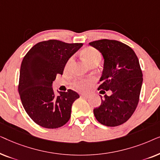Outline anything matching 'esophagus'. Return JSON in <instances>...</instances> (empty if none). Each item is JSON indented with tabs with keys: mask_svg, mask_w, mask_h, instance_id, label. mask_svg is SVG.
Listing matches in <instances>:
<instances>
[{
	"mask_svg": "<svg viewBox=\"0 0 160 160\" xmlns=\"http://www.w3.org/2000/svg\"><path fill=\"white\" fill-rule=\"evenodd\" d=\"M81 97L82 98H89V95H87V94H81Z\"/></svg>",
	"mask_w": 160,
	"mask_h": 160,
	"instance_id": "34e87169",
	"label": "esophagus"
}]
</instances>
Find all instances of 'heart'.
Segmentation results:
<instances>
[{
	"mask_svg": "<svg viewBox=\"0 0 160 160\" xmlns=\"http://www.w3.org/2000/svg\"><path fill=\"white\" fill-rule=\"evenodd\" d=\"M83 56H84L85 60H86L89 64H92V63L95 62V61H100V59H101V55H100V52L95 49H93V48H88V49H85L84 51L83 52ZM73 58L68 59L66 64H65V70L70 68L72 63H73ZM89 82V80L87 79L77 80L76 81L75 83H74V85H75L76 88L80 89V90H86L87 87H88Z\"/></svg>",
	"mask_w": 160,
	"mask_h": 160,
	"instance_id": "obj_1",
	"label": "heart"
}]
</instances>
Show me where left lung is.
<instances>
[{"label": "left lung", "instance_id": "8db88e82", "mask_svg": "<svg viewBox=\"0 0 160 160\" xmlns=\"http://www.w3.org/2000/svg\"><path fill=\"white\" fill-rule=\"evenodd\" d=\"M89 44L104 59L98 90L112 92L110 96L105 95L103 99L100 96L101 104L94 109V114L103 125L119 126L130 119L138 103L143 83L138 59L129 46L120 41L102 39Z\"/></svg>", "mask_w": 160, "mask_h": 160}]
</instances>
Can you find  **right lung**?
Here are the masks:
<instances>
[{
  "instance_id": "1",
  "label": "right lung",
  "mask_w": 160,
  "mask_h": 160,
  "mask_svg": "<svg viewBox=\"0 0 160 160\" xmlns=\"http://www.w3.org/2000/svg\"><path fill=\"white\" fill-rule=\"evenodd\" d=\"M83 46L58 40L41 41L24 57L18 91L22 106L32 121L43 128L55 129L71 118L73 102L79 95L71 89L54 95L52 83L62 75L68 59Z\"/></svg>"
}]
</instances>
